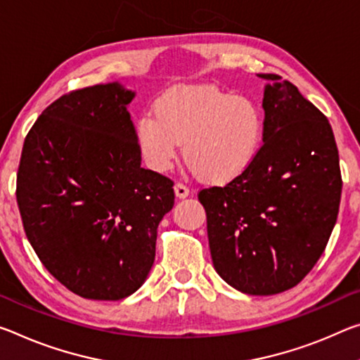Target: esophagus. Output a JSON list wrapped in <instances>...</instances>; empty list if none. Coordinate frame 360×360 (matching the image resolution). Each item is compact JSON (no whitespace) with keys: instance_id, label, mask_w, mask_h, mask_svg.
<instances>
[{"instance_id":"1","label":"esophagus","mask_w":360,"mask_h":360,"mask_svg":"<svg viewBox=\"0 0 360 360\" xmlns=\"http://www.w3.org/2000/svg\"><path fill=\"white\" fill-rule=\"evenodd\" d=\"M174 193L178 198H186L189 195V187H186L184 184L178 182V184H174Z\"/></svg>"}]
</instances>
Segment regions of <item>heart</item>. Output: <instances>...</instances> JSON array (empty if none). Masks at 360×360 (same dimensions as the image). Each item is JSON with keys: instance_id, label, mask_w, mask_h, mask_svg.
Wrapping results in <instances>:
<instances>
[{"instance_id": "obj_1", "label": "heart", "mask_w": 360, "mask_h": 360, "mask_svg": "<svg viewBox=\"0 0 360 360\" xmlns=\"http://www.w3.org/2000/svg\"><path fill=\"white\" fill-rule=\"evenodd\" d=\"M153 112L136 122L134 138L147 167L167 171L182 155L202 179L229 182L242 176L264 144L259 104L211 84H187L160 96Z\"/></svg>"}]
</instances>
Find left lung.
<instances>
[{
    "label": "left lung",
    "mask_w": 360,
    "mask_h": 360,
    "mask_svg": "<svg viewBox=\"0 0 360 360\" xmlns=\"http://www.w3.org/2000/svg\"><path fill=\"white\" fill-rule=\"evenodd\" d=\"M264 144L242 176L198 193L216 272L238 292L293 288L321 258L341 198L327 117L282 77L266 73Z\"/></svg>",
    "instance_id": "1"
}]
</instances>
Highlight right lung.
I'll return each instance as SVG.
<instances>
[{"mask_svg": "<svg viewBox=\"0 0 360 360\" xmlns=\"http://www.w3.org/2000/svg\"><path fill=\"white\" fill-rule=\"evenodd\" d=\"M118 82L72 91L28 131L17 205L43 266L82 298L118 301L146 282L173 181L141 167Z\"/></svg>", "mask_w": 360, "mask_h": 360, "instance_id": "add662e5", "label": "right lung"}]
</instances>
